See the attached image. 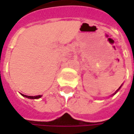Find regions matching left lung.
<instances>
[{"label": "left lung", "instance_id": "8db88e82", "mask_svg": "<svg viewBox=\"0 0 134 134\" xmlns=\"http://www.w3.org/2000/svg\"><path fill=\"white\" fill-rule=\"evenodd\" d=\"M120 87H121V86H120ZM120 87H119V89H118V90H119V89H120ZM118 90H117V91H118Z\"/></svg>", "mask_w": 134, "mask_h": 134}]
</instances>
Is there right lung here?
<instances>
[{
    "label": "right lung",
    "instance_id": "add662e5",
    "mask_svg": "<svg viewBox=\"0 0 134 134\" xmlns=\"http://www.w3.org/2000/svg\"><path fill=\"white\" fill-rule=\"evenodd\" d=\"M24 97H26V98H30V99H36V98H39L40 97H42L41 95H36V96H29V95H23Z\"/></svg>",
    "mask_w": 134,
    "mask_h": 134
}]
</instances>
